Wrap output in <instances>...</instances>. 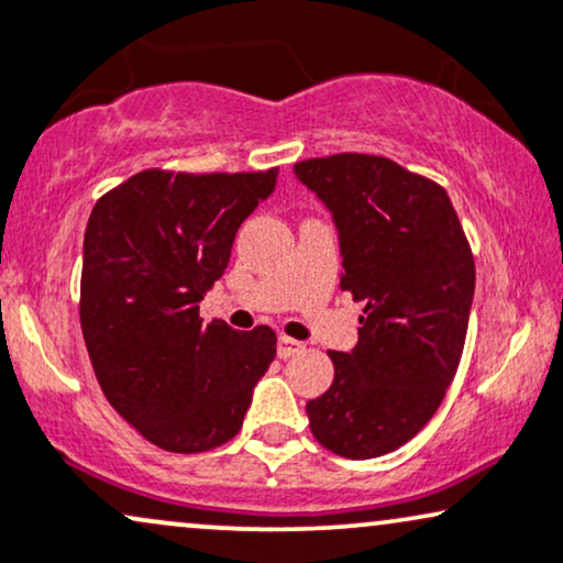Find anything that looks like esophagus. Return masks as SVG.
Instances as JSON below:
<instances>
[{"mask_svg":"<svg viewBox=\"0 0 563 563\" xmlns=\"http://www.w3.org/2000/svg\"><path fill=\"white\" fill-rule=\"evenodd\" d=\"M301 351H303V345L298 343V340L286 338V334H283V338H277V358H290V355H296Z\"/></svg>","mask_w":563,"mask_h":563,"instance_id":"obj_1","label":"esophagus"}]
</instances>
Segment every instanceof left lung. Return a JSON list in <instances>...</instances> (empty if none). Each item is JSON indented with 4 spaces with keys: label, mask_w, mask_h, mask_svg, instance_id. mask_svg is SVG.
I'll return each mask as SVG.
<instances>
[{
    "label": "left lung",
    "mask_w": 563,
    "mask_h": 563,
    "mask_svg": "<svg viewBox=\"0 0 563 563\" xmlns=\"http://www.w3.org/2000/svg\"><path fill=\"white\" fill-rule=\"evenodd\" d=\"M332 212L340 288L364 301L358 343L330 351L334 379L306 402L319 444L372 460L410 441L444 400L465 347L475 262L446 191L379 155L294 166Z\"/></svg>",
    "instance_id": "8db88e82"
}]
</instances>
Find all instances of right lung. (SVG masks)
<instances>
[{"label": "right lung", "mask_w": 563, "mask_h": 563, "mask_svg": "<svg viewBox=\"0 0 563 563\" xmlns=\"http://www.w3.org/2000/svg\"><path fill=\"white\" fill-rule=\"evenodd\" d=\"M257 174L142 170L103 195L82 244L80 322L111 408L168 452H208L233 439L275 358V332L199 319V301L229 267L233 239L273 195Z\"/></svg>", "instance_id": "obj_1"}]
</instances>
